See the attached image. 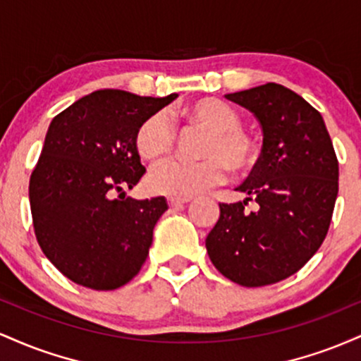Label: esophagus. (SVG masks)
<instances>
[{"label":"esophagus","mask_w":361,"mask_h":361,"mask_svg":"<svg viewBox=\"0 0 361 361\" xmlns=\"http://www.w3.org/2000/svg\"><path fill=\"white\" fill-rule=\"evenodd\" d=\"M192 200V198H178V197H171V198H168V204H169V207H173V209H176V207H181V205H185V204H188V202Z\"/></svg>","instance_id":"obj_1"}]
</instances>
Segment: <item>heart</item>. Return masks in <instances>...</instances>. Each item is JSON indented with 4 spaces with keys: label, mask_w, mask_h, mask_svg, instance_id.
Instances as JSON below:
<instances>
[{
    "label": "heart",
    "mask_w": 361,
    "mask_h": 361,
    "mask_svg": "<svg viewBox=\"0 0 361 361\" xmlns=\"http://www.w3.org/2000/svg\"><path fill=\"white\" fill-rule=\"evenodd\" d=\"M192 126L207 130L200 146V161H169L147 176V190L156 195L188 198L221 183L227 168L235 175L247 173L258 161V146L241 127V115L219 98H200L183 109ZM176 132L164 111H154L139 123L134 144L139 156L159 163L171 154Z\"/></svg>",
    "instance_id": "heart-1"
}]
</instances>
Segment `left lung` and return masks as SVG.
<instances>
[{"label": "left lung", "instance_id": "8db88e82", "mask_svg": "<svg viewBox=\"0 0 361 361\" xmlns=\"http://www.w3.org/2000/svg\"><path fill=\"white\" fill-rule=\"evenodd\" d=\"M226 98L258 118L263 147L235 188L246 198L219 204L205 246L226 279L263 287L299 271L321 247L338 197V159L321 114L292 90L267 82Z\"/></svg>", "mask_w": 361, "mask_h": 361}]
</instances>
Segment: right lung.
<instances>
[{
  "mask_svg": "<svg viewBox=\"0 0 361 361\" xmlns=\"http://www.w3.org/2000/svg\"><path fill=\"white\" fill-rule=\"evenodd\" d=\"M176 97L98 90L52 118L28 197L44 255L74 283L115 290L142 268L168 204L126 198L146 173L134 137L147 115Z\"/></svg>",
  "mask_w": 361,
  "mask_h": 361,
  "instance_id": "1",
  "label": "right lung"
}]
</instances>
